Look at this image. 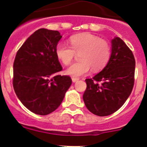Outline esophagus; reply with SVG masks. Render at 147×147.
<instances>
[{
	"instance_id": "obj_1",
	"label": "esophagus",
	"mask_w": 147,
	"mask_h": 147,
	"mask_svg": "<svg viewBox=\"0 0 147 147\" xmlns=\"http://www.w3.org/2000/svg\"><path fill=\"white\" fill-rule=\"evenodd\" d=\"M78 80H79V79H78V78H75V77H73V78H72L73 82H75L78 81Z\"/></svg>"
}]
</instances>
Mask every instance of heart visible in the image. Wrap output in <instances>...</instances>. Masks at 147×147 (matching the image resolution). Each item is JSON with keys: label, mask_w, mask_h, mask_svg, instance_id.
Masks as SVG:
<instances>
[{"label": "heart", "mask_w": 147, "mask_h": 147, "mask_svg": "<svg viewBox=\"0 0 147 147\" xmlns=\"http://www.w3.org/2000/svg\"><path fill=\"white\" fill-rule=\"evenodd\" d=\"M70 46L64 43L57 44L56 54L65 65L72 62L75 54H79L80 62L70 66L66 71L67 74L73 77L86 75L90 67L93 71L102 69L111 55V49L107 41L96 35L82 33L74 35L69 39Z\"/></svg>", "instance_id": "1"}]
</instances>
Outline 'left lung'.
<instances>
[{
  "mask_svg": "<svg viewBox=\"0 0 147 147\" xmlns=\"http://www.w3.org/2000/svg\"><path fill=\"white\" fill-rule=\"evenodd\" d=\"M136 60L132 51L119 37L112 40V53L105 67L86 79L83 100L89 111L98 116L116 112L129 96L135 82Z\"/></svg>",
  "mask_w": 147,
  "mask_h": 147,
  "instance_id": "obj_1",
  "label": "left lung"
}]
</instances>
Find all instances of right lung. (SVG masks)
<instances>
[{"mask_svg":"<svg viewBox=\"0 0 147 147\" xmlns=\"http://www.w3.org/2000/svg\"><path fill=\"white\" fill-rule=\"evenodd\" d=\"M61 38L58 31L40 28L15 56L13 88L22 104L37 115H48L57 109L72 83L69 76L58 75L62 67L56 47Z\"/></svg>","mask_w":147,"mask_h":147,"instance_id":"obj_1","label":"right lung"}]
</instances>
